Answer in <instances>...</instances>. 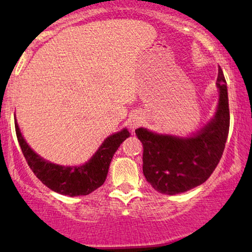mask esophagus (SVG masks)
<instances>
[{
	"label": "esophagus",
	"instance_id": "1",
	"mask_svg": "<svg viewBox=\"0 0 252 252\" xmlns=\"http://www.w3.org/2000/svg\"><path fill=\"white\" fill-rule=\"evenodd\" d=\"M140 124H141L140 117H133V118L130 119V122H129V127L132 129H134V128H136V127H139Z\"/></svg>",
	"mask_w": 252,
	"mask_h": 252
}]
</instances>
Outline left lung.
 I'll list each match as a JSON object with an SVG mask.
<instances>
[{"mask_svg":"<svg viewBox=\"0 0 252 252\" xmlns=\"http://www.w3.org/2000/svg\"><path fill=\"white\" fill-rule=\"evenodd\" d=\"M219 104L216 116L191 137L158 135L146 128L135 134L143 146V174L155 190L175 195L202 185L221 159L229 130L226 80L218 68Z\"/></svg>","mask_w":252,"mask_h":252,"instance_id":"1","label":"left lung"}]
</instances>
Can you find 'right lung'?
Listing matches in <instances>:
<instances>
[{
  "label": "right lung",
  "mask_w": 252,
  "mask_h": 252,
  "mask_svg": "<svg viewBox=\"0 0 252 252\" xmlns=\"http://www.w3.org/2000/svg\"><path fill=\"white\" fill-rule=\"evenodd\" d=\"M16 135L24 157L36 178L51 190L62 195H88L104 184L113 155L123 141L130 135L127 129L109 136L92 159L82 166H60L44 160L34 153L20 134L15 123Z\"/></svg>",
  "instance_id": "obj_1"
}]
</instances>
